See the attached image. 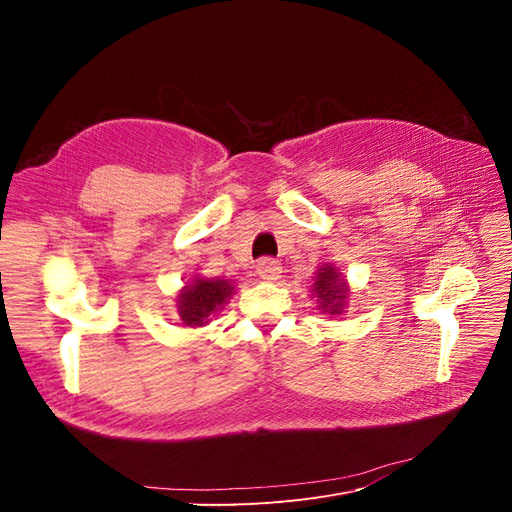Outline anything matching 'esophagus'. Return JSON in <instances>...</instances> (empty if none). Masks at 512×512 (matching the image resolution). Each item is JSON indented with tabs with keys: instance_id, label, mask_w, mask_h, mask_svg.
Wrapping results in <instances>:
<instances>
[{
	"instance_id": "34e87169",
	"label": "esophagus",
	"mask_w": 512,
	"mask_h": 512,
	"mask_svg": "<svg viewBox=\"0 0 512 512\" xmlns=\"http://www.w3.org/2000/svg\"><path fill=\"white\" fill-rule=\"evenodd\" d=\"M280 271H282L280 260L275 258L265 256L256 262V273L262 277V280H277V277H280Z\"/></svg>"
}]
</instances>
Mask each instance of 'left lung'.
Here are the masks:
<instances>
[{"label":"left lung","instance_id":"8db88e82","mask_svg":"<svg viewBox=\"0 0 512 512\" xmlns=\"http://www.w3.org/2000/svg\"><path fill=\"white\" fill-rule=\"evenodd\" d=\"M314 290L320 299V307L327 309L329 314H339L346 301V282L339 280V273H335L333 267H322L316 275Z\"/></svg>","mask_w":512,"mask_h":512}]
</instances>
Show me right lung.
<instances>
[{
    "label": "right lung",
    "instance_id": "add662e5",
    "mask_svg": "<svg viewBox=\"0 0 512 512\" xmlns=\"http://www.w3.org/2000/svg\"><path fill=\"white\" fill-rule=\"evenodd\" d=\"M232 294V286L228 280H196L194 284L185 286L179 294V316L183 324L190 327H203L209 314H213Z\"/></svg>",
    "mask_w": 512,
    "mask_h": 512
}]
</instances>
